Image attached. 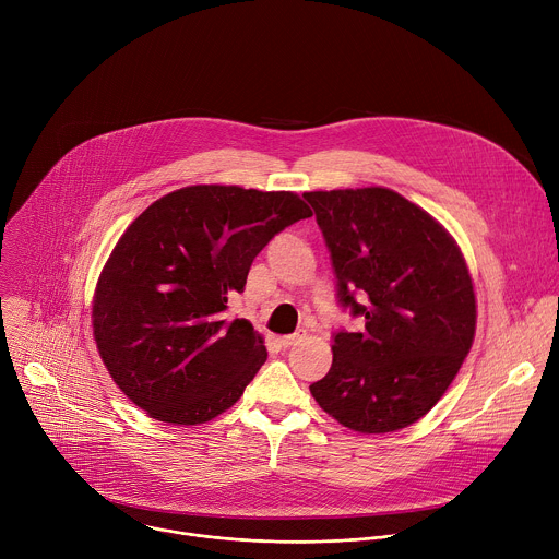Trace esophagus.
I'll use <instances>...</instances> for the list:
<instances>
[{
    "instance_id": "34e87169",
    "label": "esophagus",
    "mask_w": 559,
    "mask_h": 559,
    "mask_svg": "<svg viewBox=\"0 0 559 559\" xmlns=\"http://www.w3.org/2000/svg\"><path fill=\"white\" fill-rule=\"evenodd\" d=\"M300 338H302V334H289V336H278V345H281L283 349H287V347L296 345V343H298Z\"/></svg>"
}]
</instances>
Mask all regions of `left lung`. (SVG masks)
Wrapping results in <instances>:
<instances>
[{"mask_svg": "<svg viewBox=\"0 0 559 559\" xmlns=\"http://www.w3.org/2000/svg\"><path fill=\"white\" fill-rule=\"evenodd\" d=\"M325 236L341 307L360 332L334 334L316 403L360 433L420 420L460 371L475 334L473 283L449 231L386 188L305 192Z\"/></svg>", "mask_w": 559, "mask_h": 559, "instance_id": "obj_1", "label": "left lung"}]
</instances>
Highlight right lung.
Returning <instances> with one entry per match:
<instances>
[{"label": "right lung", "instance_id": "obj_1", "mask_svg": "<svg viewBox=\"0 0 559 559\" xmlns=\"http://www.w3.org/2000/svg\"><path fill=\"white\" fill-rule=\"evenodd\" d=\"M307 216L294 192L190 186L130 223L99 276L93 334L136 407L188 427L241 397L267 352L250 321L223 316L227 298L272 238Z\"/></svg>", "mask_w": 559, "mask_h": 559}]
</instances>
